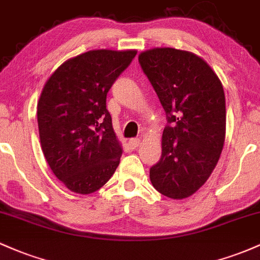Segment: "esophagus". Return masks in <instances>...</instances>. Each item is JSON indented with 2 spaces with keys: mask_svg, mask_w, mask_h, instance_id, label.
Instances as JSON below:
<instances>
[{
  "mask_svg": "<svg viewBox=\"0 0 260 260\" xmlns=\"http://www.w3.org/2000/svg\"><path fill=\"white\" fill-rule=\"evenodd\" d=\"M128 143H129V145L133 148V149H136V148H138L139 144H141V139L132 138V139H129V142H128Z\"/></svg>",
  "mask_w": 260,
  "mask_h": 260,
  "instance_id": "esophagus-1",
  "label": "esophagus"
}]
</instances>
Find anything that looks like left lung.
<instances>
[{
    "mask_svg": "<svg viewBox=\"0 0 260 260\" xmlns=\"http://www.w3.org/2000/svg\"><path fill=\"white\" fill-rule=\"evenodd\" d=\"M138 60L173 124L164 128L161 158L150 168V181L167 198L186 199L207 181L223 149V86L191 51L154 48L142 51Z\"/></svg>",
    "mask_w": 260,
    "mask_h": 260,
    "instance_id": "1",
    "label": "left lung"
}]
</instances>
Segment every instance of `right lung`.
Listing matches in <instances>:
<instances>
[{
	"label": "right lung",
	"mask_w": 260,
	"mask_h": 260,
	"mask_svg": "<svg viewBox=\"0 0 260 260\" xmlns=\"http://www.w3.org/2000/svg\"><path fill=\"white\" fill-rule=\"evenodd\" d=\"M136 54L86 51L62 62L43 87L37 107L42 150L54 175L73 192H95L118 167L122 145L106 96Z\"/></svg>",
	"instance_id": "add662e5"
}]
</instances>
